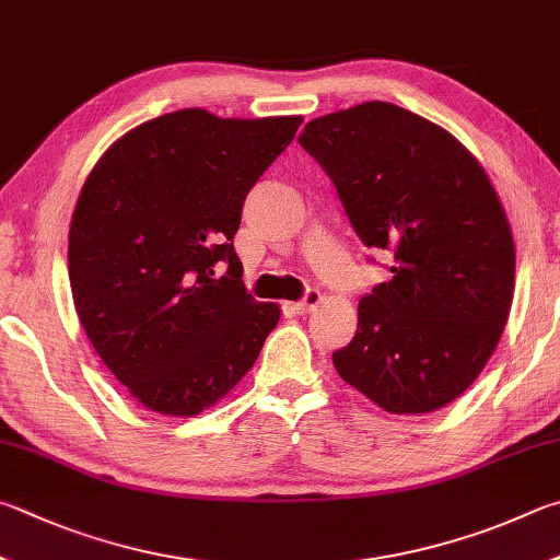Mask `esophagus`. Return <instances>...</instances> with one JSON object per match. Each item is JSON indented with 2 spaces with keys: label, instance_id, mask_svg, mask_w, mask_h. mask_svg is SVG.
I'll return each mask as SVG.
<instances>
[{
  "label": "esophagus",
  "instance_id": "esophagus-1",
  "mask_svg": "<svg viewBox=\"0 0 560 560\" xmlns=\"http://www.w3.org/2000/svg\"><path fill=\"white\" fill-rule=\"evenodd\" d=\"M323 303V293L320 291H315V289H311V291H306V296H303V301H299V303H293V313H299V315H306V313H311V311H315Z\"/></svg>",
  "mask_w": 560,
  "mask_h": 560
}]
</instances>
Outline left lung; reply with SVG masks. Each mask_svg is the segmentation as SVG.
I'll list each match as a JSON object with an SVG mask.
<instances>
[{"label":"left lung","instance_id":"1","mask_svg":"<svg viewBox=\"0 0 560 560\" xmlns=\"http://www.w3.org/2000/svg\"><path fill=\"white\" fill-rule=\"evenodd\" d=\"M299 141L364 245L394 259L335 370L389 413L443 409L480 377L514 299V237L490 176L451 131L380 100L311 119Z\"/></svg>","mask_w":560,"mask_h":560}]
</instances>
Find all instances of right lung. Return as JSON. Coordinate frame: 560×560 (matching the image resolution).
<instances>
[{"instance_id": "1", "label": "right lung", "mask_w": 560, "mask_h": 560, "mask_svg": "<svg viewBox=\"0 0 560 560\" xmlns=\"http://www.w3.org/2000/svg\"><path fill=\"white\" fill-rule=\"evenodd\" d=\"M301 121L168 112L119 137L85 178L70 291L100 360L149 411L186 419L225 399L279 323V303L247 293L232 240Z\"/></svg>"}]
</instances>
